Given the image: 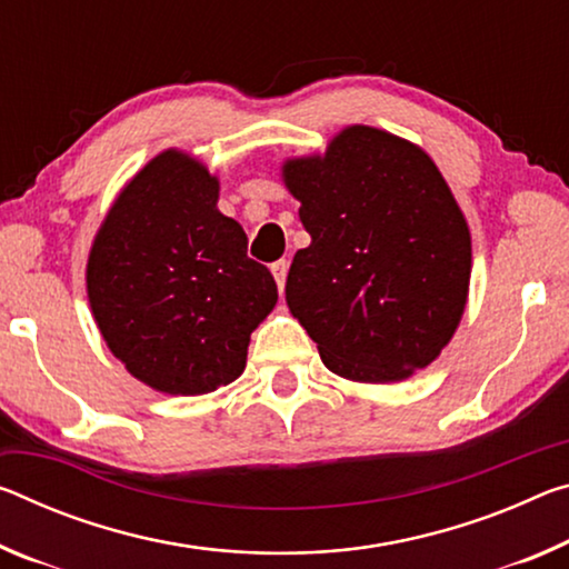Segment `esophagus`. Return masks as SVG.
I'll return each mask as SVG.
<instances>
[{"label": "esophagus", "instance_id": "obj_1", "mask_svg": "<svg viewBox=\"0 0 569 569\" xmlns=\"http://www.w3.org/2000/svg\"><path fill=\"white\" fill-rule=\"evenodd\" d=\"M270 273H273V278H276L278 291H283V288H286V276H288V260H276V263L270 266Z\"/></svg>", "mask_w": 569, "mask_h": 569}]
</instances>
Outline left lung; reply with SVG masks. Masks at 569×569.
<instances>
[{
	"label": "left lung",
	"mask_w": 569,
	"mask_h": 569,
	"mask_svg": "<svg viewBox=\"0 0 569 569\" xmlns=\"http://www.w3.org/2000/svg\"><path fill=\"white\" fill-rule=\"evenodd\" d=\"M311 246L293 256L288 309L321 362L355 382H398L461 321L471 236L446 179L415 143L349 126L323 157L283 164Z\"/></svg>",
	"instance_id": "1"
}]
</instances>
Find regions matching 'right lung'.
<instances>
[{"label":"right lung","mask_w":569,"mask_h":569,"mask_svg":"<svg viewBox=\"0 0 569 569\" xmlns=\"http://www.w3.org/2000/svg\"><path fill=\"white\" fill-rule=\"evenodd\" d=\"M218 179L164 151L126 184L88 258V299L108 349L159 392L238 380L252 329L278 301L248 236L218 210Z\"/></svg>","instance_id":"add662e5"}]
</instances>
